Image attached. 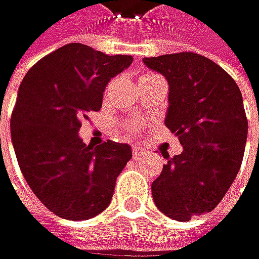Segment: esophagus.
Returning <instances> with one entry per match:
<instances>
[{
	"instance_id": "1",
	"label": "esophagus",
	"mask_w": 259,
	"mask_h": 259,
	"mask_svg": "<svg viewBox=\"0 0 259 259\" xmlns=\"http://www.w3.org/2000/svg\"><path fill=\"white\" fill-rule=\"evenodd\" d=\"M147 152L144 150V149H141L140 146H134V149H132V156H134V159H141L144 155H146Z\"/></svg>"
}]
</instances>
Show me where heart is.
<instances>
[{"instance_id":"1","label":"heart","mask_w":259,"mask_h":259,"mask_svg":"<svg viewBox=\"0 0 259 259\" xmlns=\"http://www.w3.org/2000/svg\"><path fill=\"white\" fill-rule=\"evenodd\" d=\"M147 75H153V74H146V75H143V77H147ZM134 125H137V122H134Z\"/></svg>"}]
</instances>
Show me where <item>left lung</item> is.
<instances>
[{"label":"left lung","mask_w":259,"mask_h":259,"mask_svg":"<svg viewBox=\"0 0 259 259\" xmlns=\"http://www.w3.org/2000/svg\"><path fill=\"white\" fill-rule=\"evenodd\" d=\"M144 65L168 81L165 125L184 150L167 158L152 184L156 208L188 222L211 212L235 181L247 140L243 95L235 80L196 53L144 57Z\"/></svg>","instance_id":"left-lung-1"}]
</instances>
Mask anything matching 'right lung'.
<instances>
[{"label": "right lung", "mask_w": 259, "mask_h": 259, "mask_svg": "<svg viewBox=\"0 0 259 259\" xmlns=\"http://www.w3.org/2000/svg\"><path fill=\"white\" fill-rule=\"evenodd\" d=\"M132 60L68 44L33 65L19 84L10 119L15 155L34 196L60 219L104 211L132 158L128 144L92 147L78 137L81 119L100 110L107 83Z\"/></svg>", "instance_id": "1"}]
</instances>
